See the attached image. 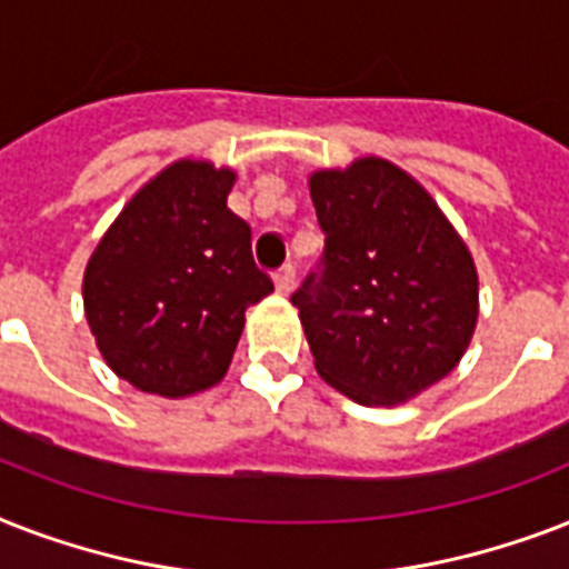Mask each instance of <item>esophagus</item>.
Instances as JSON below:
<instances>
[{"mask_svg": "<svg viewBox=\"0 0 569 569\" xmlns=\"http://www.w3.org/2000/svg\"><path fill=\"white\" fill-rule=\"evenodd\" d=\"M274 289H277V295H292V289H295V268L292 266H286L277 271Z\"/></svg>", "mask_w": 569, "mask_h": 569, "instance_id": "34e87169", "label": "esophagus"}]
</instances>
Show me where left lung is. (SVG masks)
<instances>
[{"instance_id": "8db88e82", "label": "left lung", "mask_w": 569, "mask_h": 569, "mask_svg": "<svg viewBox=\"0 0 569 569\" xmlns=\"http://www.w3.org/2000/svg\"><path fill=\"white\" fill-rule=\"evenodd\" d=\"M328 241L325 268L292 295L325 383L396 407L460 363L478 325L467 241L413 173L380 156L307 177Z\"/></svg>"}]
</instances>
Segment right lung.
<instances>
[{
	"instance_id": "right-lung-1",
	"label": "right lung",
	"mask_w": 569,
	"mask_h": 569,
	"mask_svg": "<svg viewBox=\"0 0 569 569\" xmlns=\"http://www.w3.org/2000/svg\"><path fill=\"white\" fill-rule=\"evenodd\" d=\"M230 164L177 159L147 180L97 241L84 319L111 372L141 392L189 398L221 383L244 310L274 292L227 209Z\"/></svg>"
}]
</instances>
